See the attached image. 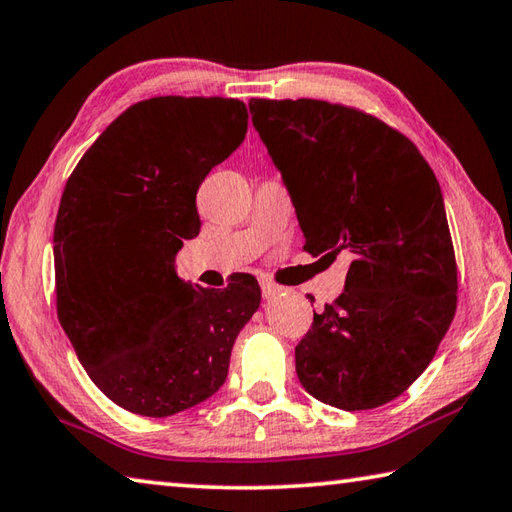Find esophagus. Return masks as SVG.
I'll return each instance as SVG.
<instances>
[{
  "label": "esophagus",
  "instance_id": "1",
  "mask_svg": "<svg viewBox=\"0 0 512 512\" xmlns=\"http://www.w3.org/2000/svg\"><path fill=\"white\" fill-rule=\"evenodd\" d=\"M259 287H262V296L264 298H273V296H277V293L282 291V287H277V284H273L271 280H259Z\"/></svg>",
  "mask_w": 512,
  "mask_h": 512
}]
</instances>
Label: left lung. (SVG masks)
Returning <instances> with one entry per match:
<instances>
[{
    "label": "left lung",
    "instance_id": "8db88e82",
    "mask_svg": "<svg viewBox=\"0 0 512 512\" xmlns=\"http://www.w3.org/2000/svg\"><path fill=\"white\" fill-rule=\"evenodd\" d=\"M248 108L307 253L354 257L345 291L314 311L296 345L300 384L336 409H377L422 375L456 314L436 173L409 137L359 108L318 99H250Z\"/></svg>",
    "mask_w": 512,
    "mask_h": 512
}]
</instances>
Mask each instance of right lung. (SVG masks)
<instances>
[{
    "mask_svg": "<svg viewBox=\"0 0 512 512\" xmlns=\"http://www.w3.org/2000/svg\"><path fill=\"white\" fill-rule=\"evenodd\" d=\"M246 128L239 99H144L67 178L54 225L58 320L85 372L121 409L167 418L228 377L259 284L241 273L225 289L192 287L173 257L201 230L198 187Z\"/></svg>",
    "mask_w": 512,
    "mask_h": 512,
    "instance_id": "obj_1",
    "label": "right lung"
}]
</instances>
